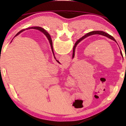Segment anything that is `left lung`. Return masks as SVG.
I'll list each match as a JSON object with an SVG mask.
<instances>
[{
  "label": "left lung",
  "instance_id": "1",
  "mask_svg": "<svg viewBox=\"0 0 126 126\" xmlns=\"http://www.w3.org/2000/svg\"><path fill=\"white\" fill-rule=\"evenodd\" d=\"M41 32H42L43 33H44L43 32H42V31H41ZM94 34L102 35H103V36H105V37H107V38H110V39L114 40V42H117L116 40H115L114 38L112 36L110 35L109 34H108V33H106V32H103V31H92V32H91L87 33V34L84 35L83 37H82V38H80L79 39H78V41H77V42L75 44H74V46L73 49V58L74 56V52H75V48H76V46L77 45V44L81 41V40H82L83 39H84L85 38H86V37H89V36L92 35H94ZM50 39H51V37H50V35L49 34V41H50Z\"/></svg>",
  "mask_w": 126,
  "mask_h": 126
}]
</instances>
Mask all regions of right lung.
I'll list each match as a JSON object with an SVG mask.
<instances>
[{
  "label": "right lung",
  "instance_id": "obj_1",
  "mask_svg": "<svg viewBox=\"0 0 126 126\" xmlns=\"http://www.w3.org/2000/svg\"><path fill=\"white\" fill-rule=\"evenodd\" d=\"M38 29V30H39V31H42V32H43L44 33V34L46 35V37H47V38H48V40H49V34H48V33L47 32H46V31H45V30H44L43 28H41V27H34L28 28H27L26 29ZM24 31V30H22V31H20V32H19L16 34V36L18 35L21 32H23V31ZM49 43H50V44L51 48H52V51L53 52V45H52V39H50V40Z\"/></svg>",
  "mask_w": 126,
  "mask_h": 126
}]
</instances>
